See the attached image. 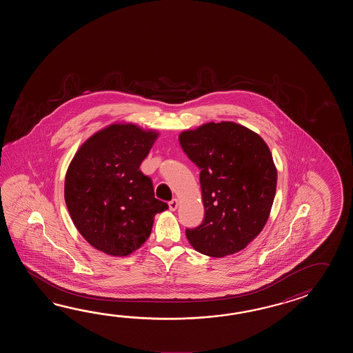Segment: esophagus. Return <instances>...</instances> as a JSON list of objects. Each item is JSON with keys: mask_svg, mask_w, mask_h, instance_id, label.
<instances>
[{"mask_svg": "<svg viewBox=\"0 0 353 353\" xmlns=\"http://www.w3.org/2000/svg\"><path fill=\"white\" fill-rule=\"evenodd\" d=\"M178 205H179V202H178V199H175V198L169 202V208H170V210H176Z\"/></svg>", "mask_w": 353, "mask_h": 353, "instance_id": "1", "label": "esophagus"}]
</instances>
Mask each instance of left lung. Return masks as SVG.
<instances>
[{
    "instance_id": "obj_1",
    "label": "left lung",
    "mask_w": 353,
    "mask_h": 353,
    "mask_svg": "<svg viewBox=\"0 0 353 353\" xmlns=\"http://www.w3.org/2000/svg\"><path fill=\"white\" fill-rule=\"evenodd\" d=\"M199 168L204 219L189 243L212 257L236 254L261 232L276 192V168L260 136L234 122H210L179 136Z\"/></svg>"
}]
</instances>
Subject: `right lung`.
I'll use <instances>...</instances> for the list:
<instances>
[{
  "label": "right lung",
  "mask_w": 353,
  "mask_h": 353,
  "mask_svg": "<svg viewBox=\"0 0 353 353\" xmlns=\"http://www.w3.org/2000/svg\"><path fill=\"white\" fill-rule=\"evenodd\" d=\"M158 134L111 125L83 143L68 168L64 198L77 230L93 248L128 256L149 239L168 204L154 196L140 165Z\"/></svg>",
  "instance_id": "right-lung-1"
}]
</instances>
